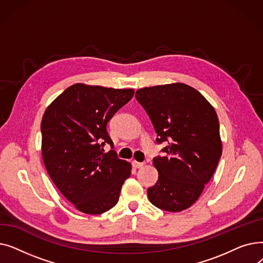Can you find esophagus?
<instances>
[{"mask_svg": "<svg viewBox=\"0 0 263 263\" xmlns=\"http://www.w3.org/2000/svg\"><path fill=\"white\" fill-rule=\"evenodd\" d=\"M144 162H136V161H132V166L134 168H141L144 166Z\"/></svg>", "mask_w": 263, "mask_h": 263, "instance_id": "1", "label": "esophagus"}]
</instances>
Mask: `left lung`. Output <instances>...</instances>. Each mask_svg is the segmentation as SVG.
Listing matches in <instances>:
<instances>
[{
	"label": "left lung",
	"mask_w": 263,
	"mask_h": 263,
	"mask_svg": "<svg viewBox=\"0 0 263 263\" xmlns=\"http://www.w3.org/2000/svg\"><path fill=\"white\" fill-rule=\"evenodd\" d=\"M135 98L144 107L165 144L154 158L158 181L147 190L157 208L179 212L200 196L222 156L219 122L214 107L195 88L183 83L141 88Z\"/></svg>",
	"instance_id": "left-lung-1"
}]
</instances>
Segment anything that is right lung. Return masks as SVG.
<instances>
[{"label": "right lung", "mask_w": 263, "mask_h": 263, "mask_svg": "<svg viewBox=\"0 0 263 263\" xmlns=\"http://www.w3.org/2000/svg\"><path fill=\"white\" fill-rule=\"evenodd\" d=\"M133 89L74 84L46 109L41 151L46 170L67 200L86 214H101L118 202L131 165L117 157L106 124ZM105 143L111 146L104 153Z\"/></svg>", "instance_id": "add662e5"}]
</instances>
